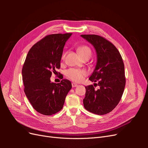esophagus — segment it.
Masks as SVG:
<instances>
[{
  "mask_svg": "<svg viewBox=\"0 0 148 148\" xmlns=\"http://www.w3.org/2000/svg\"><path fill=\"white\" fill-rule=\"evenodd\" d=\"M71 86H72L73 88L74 87H77L78 86V84L77 83H71Z\"/></svg>",
  "mask_w": 148,
  "mask_h": 148,
  "instance_id": "34e87169",
  "label": "esophagus"
}]
</instances>
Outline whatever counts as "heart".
Returning a JSON list of instances; mask_svg holds the SVG:
<instances>
[{"mask_svg":"<svg viewBox=\"0 0 148 148\" xmlns=\"http://www.w3.org/2000/svg\"><path fill=\"white\" fill-rule=\"evenodd\" d=\"M78 52L79 56H83L87 53H91L90 48L86 46H82L78 48ZM65 57V54L62 57ZM87 71L84 70H80L77 69H70L65 71L66 77L71 81L75 82H80L87 75Z\"/></svg>","mask_w":148,"mask_h":148,"instance_id":"b5f03b06","label":"heart"}]
</instances>
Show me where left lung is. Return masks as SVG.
<instances>
[{
	"label": "left lung",
	"instance_id": "left-lung-1",
	"mask_svg": "<svg viewBox=\"0 0 148 148\" xmlns=\"http://www.w3.org/2000/svg\"><path fill=\"white\" fill-rule=\"evenodd\" d=\"M81 36L91 43L97 53V63L89 79L100 86L95 90L93 85L85 86L84 108L90 112L104 115L117 106L125 86L124 64L118 49L104 38L96 34Z\"/></svg>",
	"mask_w": 148,
	"mask_h": 148
}]
</instances>
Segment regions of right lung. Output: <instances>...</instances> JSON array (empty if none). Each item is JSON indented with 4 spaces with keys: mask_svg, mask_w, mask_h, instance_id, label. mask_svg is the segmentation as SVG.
I'll list each match as a JSON object with an SVG mask.
<instances>
[{
    "mask_svg": "<svg viewBox=\"0 0 148 148\" xmlns=\"http://www.w3.org/2000/svg\"><path fill=\"white\" fill-rule=\"evenodd\" d=\"M72 33L49 34L30 49L22 69L24 91L38 112L51 115L61 110L71 88L68 79L51 82L52 71L60 67L66 41Z\"/></svg>",
    "mask_w": 148,
    "mask_h": 148,
    "instance_id": "right-lung-1",
    "label": "right lung"
}]
</instances>
